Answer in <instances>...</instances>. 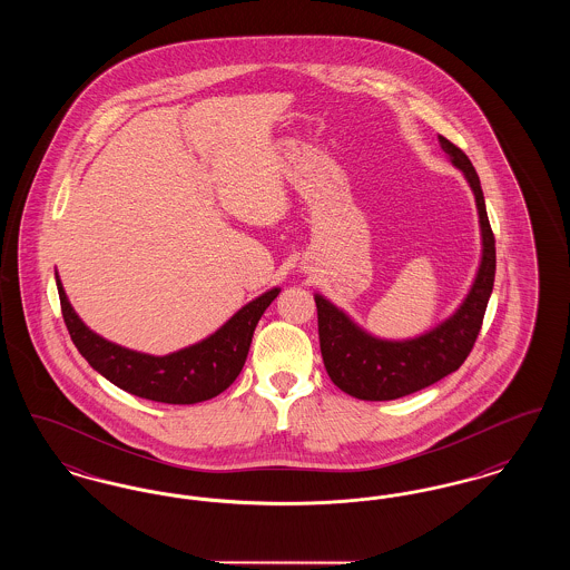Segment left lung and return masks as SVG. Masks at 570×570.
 <instances>
[{"label":"left lung","instance_id":"obj_1","mask_svg":"<svg viewBox=\"0 0 570 570\" xmlns=\"http://www.w3.org/2000/svg\"><path fill=\"white\" fill-rule=\"evenodd\" d=\"M440 145L449 154L451 163L463 170L474 191L483 233L481 267L460 309L434 331L406 342L376 340L354 325L333 303L321 295L314 297L326 374L335 386L356 400H397L449 376L468 358L483 326L495 277V239L474 166L449 138L440 136Z\"/></svg>","mask_w":570,"mask_h":570}]
</instances>
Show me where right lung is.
Masks as SVG:
<instances>
[{"label":"right lung","mask_w":570,"mask_h":570,"mask_svg":"<svg viewBox=\"0 0 570 570\" xmlns=\"http://www.w3.org/2000/svg\"><path fill=\"white\" fill-rule=\"evenodd\" d=\"M59 303L68 333L87 363L119 389L163 404H196L226 391L244 370L254 328L279 295L277 288L242 307L212 337L166 356L135 353L115 346L82 325L57 279Z\"/></svg>","instance_id":"add662e5"}]
</instances>
